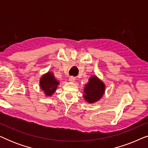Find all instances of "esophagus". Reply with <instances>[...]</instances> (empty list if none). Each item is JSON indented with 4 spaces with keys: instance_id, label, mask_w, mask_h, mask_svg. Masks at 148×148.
Returning a JSON list of instances; mask_svg holds the SVG:
<instances>
[{
    "instance_id": "obj_1",
    "label": "esophagus",
    "mask_w": 148,
    "mask_h": 148,
    "mask_svg": "<svg viewBox=\"0 0 148 148\" xmlns=\"http://www.w3.org/2000/svg\"><path fill=\"white\" fill-rule=\"evenodd\" d=\"M69 82H75V77L71 76L69 77Z\"/></svg>"
}]
</instances>
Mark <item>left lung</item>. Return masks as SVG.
<instances>
[{
	"mask_svg": "<svg viewBox=\"0 0 148 148\" xmlns=\"http://www.w3.org/2000/svg\"><path fill=\"white\" fill-rule=\"evenodd\" d=\"M105 91V85L96 76L90 77L84 88V97L87 102L94 103L102 98Z\"/></svg>",
	"mask_w": 148,
	"mask_h": 148,
	"instance_id": "1",
	"label": "left lung"
}]
</instances>
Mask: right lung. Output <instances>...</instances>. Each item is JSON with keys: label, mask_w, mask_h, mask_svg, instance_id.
<instances>
[{"label": "right lung", "mask_w": 148, "mask_h": 148, "mask_svg": "<svg viewBox=\"0 0 148 148\" xmlns=\"http://www.w3.org/2000/svg\"><path fill=\"white\" fill-rule=\"evenodd\" d=\"M40 88L46 96H50L55 92L59 82L54 78V75L50 72L44 75L40 79Z\"/></svg>", "instance_id": "add662e5"}]
</instances>
